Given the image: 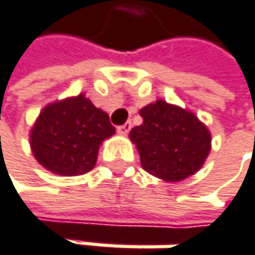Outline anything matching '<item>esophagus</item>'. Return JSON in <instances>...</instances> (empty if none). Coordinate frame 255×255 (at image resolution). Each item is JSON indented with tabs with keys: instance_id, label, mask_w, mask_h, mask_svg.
<instances>
[{
	"instance_id": "34e87169",
	"label": "esophagus",
	"mask_w": 255,
	"mask_h": 255,
	"mask_svg": "<svg viewBox=\"0 0 255 255\" xmlns=\"http://www.w3.org/2000/svg\"><path fill=\"white\" fill-rule=\"evenodd\" d=\"M130 130H131V124H130V122H125L124 125H119V127H117V131H119L121 134H127Z\"/></svg>"
}]
</instances>
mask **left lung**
Segmentation results:
<instances>
[{"instance_id":"1","label":"left lung","mask_w":255,"mask_h":255,"mask_svg":"<svg viewBox=\"0 0 255 255\" xmlns=\"http://www.w3.org/2000/svg\"><path fill=\"white\" fill-rule=\"evenodd\" d=\"M144 122L130 131L144 169L180 182L201 169L210 152V133L190 111L158 100L139 111Z\"/></svg>"}]
</instances>
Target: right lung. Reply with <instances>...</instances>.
<instances>
[{
	"instance_id": "right-lung-1",
	"label": "right lung",
	"mask_w": 255,
	"mask_h": 255,
	"mask_svg": "<svg viewBox=\"0 0 255 255\" xmlns=\"http://www.w3.org/2000/svg\"><path fill=\"white\" fill-rule=\"evenodd\" d=\"M110 116L81 94L45 108L31 131L32 153L58 175L89 172L103 139L114 134Z\"/></svg>"
}]
</instances>
